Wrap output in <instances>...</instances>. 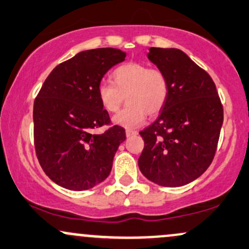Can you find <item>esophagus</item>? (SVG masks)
I'll list each match as a JSON object with an SVG mask.
<instances>
[{"mask_svg":"<svg viewBox=\"0 0 249 249\" xmlns=\"http://www.w3.org/2000/svg\"><path fill=\"white\" fill-rule=\"evenodd\" d=\"M136 134H138V132H137V131L126 130V137H132V136H136Z\"/></svg>","mask_w":249,"mask_h":249,"instance_id":"1","label":"esophagus"}]
</instances>
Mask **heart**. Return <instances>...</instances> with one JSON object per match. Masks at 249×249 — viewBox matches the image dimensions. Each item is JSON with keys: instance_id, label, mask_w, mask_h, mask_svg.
Masks as SVG:
<instances>
[{"instance_id": "1", "label": "heart", "mask_w": 249, "mask_h": 249, "mask_svg": "<svg viewBox=\"0 0 249 249\" xmlns=\"http://www.w3.org/2000/svg\"><path fill=\"white\" fill-rule=\"evenodd\" d=\"M110 83H101L98 98L107 112H116L127 99V105L113 117V123L125 128L144 124L147 113L154 116L164 107L168 96V81L165 72L147 64L128 62L111 73Z\"/></svg>"}]
</instances>
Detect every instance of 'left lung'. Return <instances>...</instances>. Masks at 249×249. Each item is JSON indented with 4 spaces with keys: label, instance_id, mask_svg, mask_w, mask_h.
I'll return each instance as SVG.
<instances>
[{
    "label": "left lung",
    "instance_id": "obj_1",
    "mask_svg": "<svg viewBox=\"0 0 249 249\" xmlns=\"http://www.w3.org/2000/svg\"><path fill=\"white\" fill-rule=\"evenodd\" d=\"M148 59L165 72L168 96L158 118L141 131V172L154 184L184 186L212 162L224 122L213 79L181 50L151 48Z\"/></svg>",
    "mask_w": 249,
    "mask_h": 249
}]
</instances>
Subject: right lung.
Masks as SVG:
<instances>
[{
  "label": "right lung",
  "mask_w": 249,
  "mask_h": 249,
  "mask_svg": "<svg viewBox=\"0 0 249 249\" xmlns=\"http://www.w3.org/2000/svg\"><path fill=\"white\" fill-rule=\"evenodd\" d=\"M126 53L113 48L85 50L50 72L34 103V141L39 164L49 178L71 191L92 188L107 178L113 157L126 139L110 124L98 98L99 84Z\"/></svg>",
  "instance_id": "add662e5"
}]
</instances>
